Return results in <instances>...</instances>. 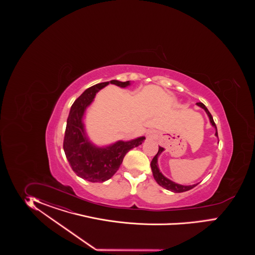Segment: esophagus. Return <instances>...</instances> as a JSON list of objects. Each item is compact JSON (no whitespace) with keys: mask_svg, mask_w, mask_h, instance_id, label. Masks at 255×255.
<instances>
[{"mask_svg":"<svg viewBox=\"0 0 255 255\" xmlns=\"http://www.w3.org/2000/svg\"><path fill=\"white\" fill-rule=\"evenodd\" d=\"M147 139H153L155 138V136H156V134H155V132L153 131H147Z\"/></svg>","mask_w":255,"mask_h":255,"instance_id":"esophagus-1","label":"esophagus"}]
</instances>
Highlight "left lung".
Segmentation results:
<instances>
[{"label":"left lung","mask_w":255,"mask_h":255,"mask_svg":"<svg viewBox=\"0 0 255 255\" xmlns=\"http://www.w3.org/2000/svg\"><path fill=\"white\" fill-rule=\"evenodd\" d=\"M196 105H197L198 107H200L201 108H203V109L206 111L207 115H208V117L209 118L210 124H211V125L215 128V130H216L215 135L218 137L216 124L214 123L213 118L211 116V114L209 113V109L206 108V106H205L204 104H202V103H197ZM163 150H164L163 147H159L158 153L155 155L154 158L152 159L151 163H150V167H151V170H152V175H153V177H154L156 182H157L159 185L162 186V188H164V189H166V190H168V191H171V192H173V193H183V192H187V191L193 189V187H195V186L197 185L198 183H197V184H193V185H181V184H178V183H176V182L170 180L169 178H167L162 175V172L160 171L159 166H158V158H159V156L161 155V153H162Z\"/></svg>","instance_id":"8db88e82"}]
</instances>
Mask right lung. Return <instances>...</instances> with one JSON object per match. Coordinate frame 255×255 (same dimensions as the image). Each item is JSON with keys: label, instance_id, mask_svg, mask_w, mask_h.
I'll list each match as a JSON object with an SVG mask.
<instances>
[{"label": "right lung", "instance_id": "add662e5", "mask_svg": "<svg viewBox=\"0 0 255 255\" xmlns=\"http://www.w3.org/2000/svg\"><path fill=\"white\" fill-rule=\"evenodd\" d=\"M108 84L127 88L131 81L111 80L87 89L71 107L65 129L63 150L70 166L78 177L90 182H104L112 178L126 153L146 139L140 136L129 141L119 140L104 147L96 146L90 140L83 123L86 109L92 105L96 93Z\"/></svg>", "mask_w": 255, "mask_h": 255}]
</instances>
